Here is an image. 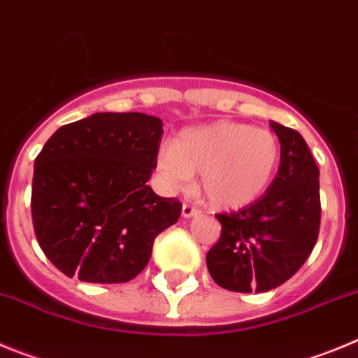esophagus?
<instances>
[{
    "label": "esophagus",
    "mask_w": 358,
    "mask_h": 358,
    "mask_svg": "<svg viewBox=\"0 0 358 358\" xmlns=\"http://www.w3.org/2000/svg\"><path fill=\"white\" fill-rule=\"evenodd\" d=\"M199 210L196 207H192V205H189V203H183V207H182V215L185 219L189 217H194V215H198Z\"/></svg>",
    "instance_id": "esophagus-1"
}]
</instances>
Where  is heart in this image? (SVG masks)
Returning <instances> with one entry per match:
<instances>
[{
  "mask_svg": "<svg viewBox=\"0 0 358 358\" xmlns=\"http://www.w3.org/2000/svg\"><path fill=\"white\" fill-rule=\"evenodd\" d=\"M282 148L269 130L231 121L185 128L160 148L157 169L173 192L185 191L199 173V192L212 207L243 208L275 180Z\"/></svg>",
  "mask_w": 358,
  "mask_h": 358,
  "instance_id": "obj_1",
  "label": "heart"
}]
</instances>
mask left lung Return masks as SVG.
Masks as SVG:
<instances>
[{"instance_id":"obj_1","label":"left lung","mask_w":358,"mask_h":358,"mask_svg":"<svg viewBox=\"0 0 358 358\" xmlns=\"http://www.w3.org/2000/svg\"><path fill=\"white\" fill-rule=\"evenodd\" d=\"M282 148L275 180L257 201L217 214L221 237L207 253L217 285L267 292L287 282L310 255L321 221L320 169L296 130L271 121Z\"/></svg>"}]
</instances>
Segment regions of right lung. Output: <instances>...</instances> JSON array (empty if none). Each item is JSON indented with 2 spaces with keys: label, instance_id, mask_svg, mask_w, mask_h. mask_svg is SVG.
I'll list each match as a JSON object with an SVG mask.
<instances>
[{
  "label": "right lung",
  "instance_id": "1",
  "mask_svg": "<svg viewBox=\"0 0 358 358\" xmlns=\"http://www.w3.org/2000/svg\"><path fill=\"white\" fill-rule=\"evenodd\" d=\"M162 121L96 112L64 124L35 159L31 217L38 246L69 278L123 283L150 262L182 203L153 192Z\"/></svg>",
  "mask_w": 358,
  "mask_h": 358
}]
</instances>
